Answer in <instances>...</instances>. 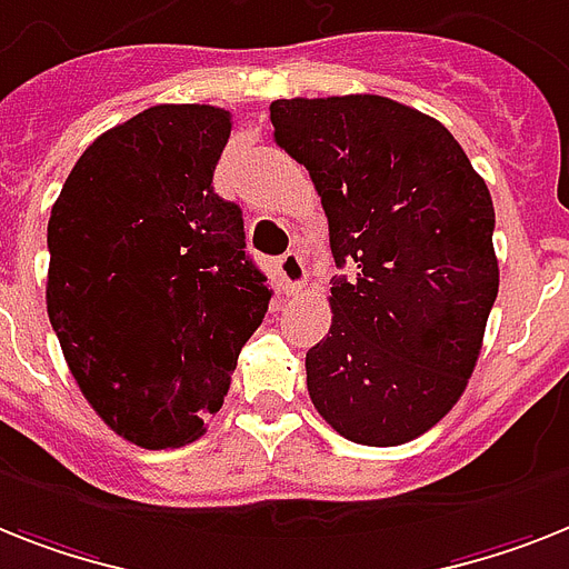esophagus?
I'll return each instance as SVG.
<instances>
[{"mask_svg":"<svg viewBox=\"0 0 569 569\" xmlns=\"http://www.w3.org/2000/svg\"><path fill=\"white\" fill-rule=\"evenodd\" d=\"M276 270H279V284L284 293H299V290L305 288V279H308V270H305V261L302 256L296 250L284 252V256L279 258V264H276Z\"/></svg>","mask_w":569,"mask_h":569,"instance_id":"esophagus-1","label":"esophagus"}]
</instances>
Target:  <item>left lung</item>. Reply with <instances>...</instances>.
<instances>
[{
    "label": "left lung",
    "mask_w": 569,
    "mask_h": 569,
    "mask_svg": "<svg viewBox=\"0 0 569 569\" xmlns=\"http://www.w3.org/2000/svg\"><path fill=\"white\" fill-rule=\"evenodd\" d=\"M273 139L322 197L337 267L308 396L349 442L392 448L468 387L500 288L495 206L442 121L383 96L281 98Z\"/></svg>",
    "instance_id": "obj_1"
}]
</instances>
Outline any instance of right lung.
<instances>
[{
    "instance_id": "obj_1",
    "label": "right lung",
    "mask_w": 569,
    "mask_h": 569,
    "mask_svg": "<svg viewBox=\"0 0 569 569\" xmlns=\"http://www.w3.org/2000/svg\"><path fill=\"white\" fill-rule=\"evenodd\" d=\"M229 130L220 107H150L98 136L51 206V328L92 410L150 450L203 436L273 296L211 186Z\"/></svg>"
}]
</instances>
